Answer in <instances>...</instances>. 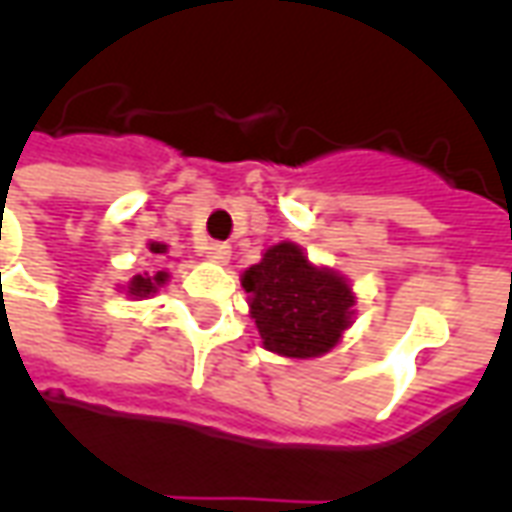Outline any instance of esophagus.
I'll return each mask as SVG.
<instances>
[{
    "label": "esophagus",
    "mask_w": 512,
    "mask_h": 512,
    "mask_svg": "<svg viewBox=\"0 0 512 512\" xmlns=\"http://www.w3.org/2000/svg\"><path fill=\"white\" fill-rule=\"evenodd\" d=\"M230 255H233V249H230V244H224V241H211V244L205 246V257L211 263H216V266H227Z\"/></svg>",
    "instance_id": "1"
}]
</instances>
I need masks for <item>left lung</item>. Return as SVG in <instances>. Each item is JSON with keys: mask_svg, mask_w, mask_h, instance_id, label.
<instances>
[{"mask_svg": "<svg viewBox=\"0 0 512 512\" xmlns=\"http://www.w3.org/2000/svg\"><path fill=\"white\" fill-rule=\"evenodd\" d=\"M241 288L263 348L285 359L329 354L356 318L351 282L312 263L293 241L268 246L260 263L241 274Z\"/></svg>", "mask_w": 512, "mask_h": 512, "instance_id": "left-lung-1", "label": "left lung"}]
</instances>
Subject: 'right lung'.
Instances as JSON below:
<instances>
[{"instance_id": "add662e5", "label": "right lung", "mask_w": 512, "mask_h": 512, "mask_svg": "<svg viewBox=\"0 0 512 512\" xmlns=\"http://www.w3.org/2000/svg\"><path fill=\"white\" fill-rule=\"evenodd\" d=\"M169 246L164 244V241H147V255L150 257H161L167 255ZM169 282V271H156V274H136V277H131L126 282V285H120V293H126L128 299H150L153 293H158V290L164 288Z\"/></svg>"}]
</instances>
